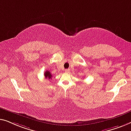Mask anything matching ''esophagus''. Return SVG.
I'll return each mask as SVG.
<instances>
[{
    "mask_svg": "<svg viewBox=\"0 0 131 131\" xmlns=\"http://www.w3.org/2000/svg\"><path fill=\"white\" fill-rule=\"evenodd\" d=\"M69 69H65V72H69Z\"/></svg>",
    "mask_w": 131,
    "mask_h": 131,
    "instance_id": "obj_1",
    "label": "esophagus"
}]
</instances>
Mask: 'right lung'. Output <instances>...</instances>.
I'll list each match as a JSON object with an SVG mask.
<instances>
[{"mask_svg": "<svg viewBox=\"0 0 131 131\" xmlns=\"http://www.w3.org/2000/svg\"><path fill=\"white\" fill-rule=\"evenodd\" d=\"M45 77L46 78L49 79V80H50V79H51V78H52V75H51V73L49 71H46L45 72Z\"/></svg>", "mask_w": 131, "mask_h": 131, "instance_id": "right-lung-1", "label": "right lung"}]
</instances>
